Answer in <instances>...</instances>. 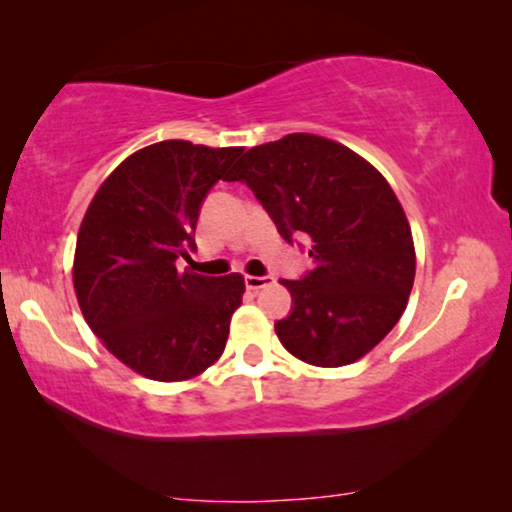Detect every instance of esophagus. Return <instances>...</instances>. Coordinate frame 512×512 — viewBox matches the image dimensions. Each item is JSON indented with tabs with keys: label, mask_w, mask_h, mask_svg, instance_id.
<instances>
[{
	"label": "esophagus",
	"mask_w": 512,
	"mask_h": 512,
	"mask_svg": "<svg viewBox=\"0 0 512 512\" xmlns=\"http://www.w3.org/2000/svg\"><path fill=\"white\" fill-rule=\"evenodd\" d=\"M244 284H247V289L258 291V289H263V286L275 284V277H270V275H261V277L247 275V277H244Z\"/></svg>",
	"instance_id": "esophagus-1"
}]
</instances>
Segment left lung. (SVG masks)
Listing matches in <instances>:
<instances>
[{"label":"left lung","instance_id":"1","mask_svg":"<svg viewBox=\"0 0 512 512\" xmlns=\"http://www.w3.org/2000/svg\"><path fill=\"white\" fill-rule=\"evenodd\" d=\"M228 181H242L286 242L305 233L312 263L275 321L282 345L321 368L368 354L398 324L415 282V244L387 179L331 139L286 135L254 146Z\"/></svg>","mask_w":512,"mask_h":512}]
</instances>
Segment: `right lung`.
Segmentation results:
<instances>
[{
  "mask_svg": "<svg viewBox=\"0 0 512 512\" xmlns=\"http://www.w3.org/2000/svg\"><path fill=\"white\" fill-rule=\"evenodd\" d=\"M242 149L167 139L132 153L83 216L74 256L81 312L104 347L158 382L200 375L223 354L242 275L179 272L216 181Z\"/></svg>",
  "mask_w": 512,
  "mask_h": 512,
  "instance_id": "obj_1",
  "label": "right lung"
}]
</instances>
